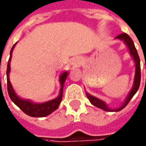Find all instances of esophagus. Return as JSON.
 Masks as SVG:
<instances>
[{
    "label": "esophagus",
    "instance_id": "34e87169",
    "mask_svg": "<svg viewBox=\"0 0 146 146\" xmlns=\"http://www.w3.org/2000/svg\"><path fill=\"white\" fill-rule=\"evenodd\" d=\"M74 64L76 65H81V60L79 58H75L74 59Z\"/></svg>",
    "mask_w": 146,
    "mask_h": 146
}]
</instances>
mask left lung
<instances>
[{
	"mask_svg": "<svg viewBox=\"0 0 146 146\" xmlns=\"http://www.w3.org/2000/svg\"><path fill=\"white\" fill-rule=\"evenodd\" d=\"M116 38L120 40H123L125 41V43L127 44L128 48L129 49V52L131 54L133 57V60L135 61V65H136V73H135V79H134V84H133V89L130 91V93L129 94V96L126 98L125 102H124L122 106L121 107H119L117 109H115V110H112V109H110L109 107L107 106L106 104L104 102H102V100L98 99V98H95L94 96L90 95L89 94H86L87 95V98L90 100V102H91L92 105H94V106H97L100 109H102L105 111H109V112H113V111H120L123 110L125 107L126 106L128 105V103L130 102V100L132 99V98L134 96V94L137 93V91L138 90L140 86V83H141V65H140V58L139 56H138V53H137V51L135 48V45H134V43L133 41V40L131 39V37L129 36L128 35L127 33H121L120 34L117 36H116ZM146 68V67H145Z\"/></svg>",
	"mask_w": 146,
	"mask_h": 146,
	"instance_id": "8db88e82",
	"label": "left lung"
}]
</instances>
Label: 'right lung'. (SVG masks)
I'll use <instances>...</instances> for the list:
<instances>
[{"mask_svg": "<svg viewBox=\"0 0 146 146\" xmlns=\"http://www.w3.org/2000/svg\"><path fill=\"white\" fill-rule=\"evenodd\" d=\"M16 44H13V48H11L10 56H9L8 65H7V90H8L9 96L15 105H17L25 113H26L29 116L34 117H42L48 116L53 111L56 110L59 106L61 100H62L63 86H64V83L66 80V77L68 76V73L64 72L60 75V85H61V88H60L59 96L55 99L48 101L47 102H44V103H41V104H34V103H32L29 101H25V100L20 98L17 95H16V94H15L14 90L13 89L10 81H9V72H10V61L11 57H12V52H13V50Z\"/></svg>", "mask_w": 146, "mask_h": 146, "instance_id": "add662e5", "label": "right lung"}]
</instances>
